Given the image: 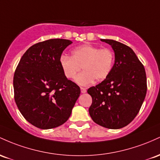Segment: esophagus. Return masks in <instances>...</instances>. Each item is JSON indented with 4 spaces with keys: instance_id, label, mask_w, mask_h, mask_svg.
I'll use <instances>...</instances> for the list:
<instances>
[{
    "instance_id": "1",
    "label": "esophagus",
    "mask_w": 160,
    "mask_h": 160,
    "mask_svg": "<svg viewBox=\"0 0 160 160\" xmlns=\"http://www.w3.org/2000/svg\"><path fill=\"white\" fill-rule=\"evenodd\" d=\"M86 91H87V90H86L85 88L81 87V92H82V94H85V93H86Z\"/></svg>"
}]
</instances>
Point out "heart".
Returning a JSON list of instances; mask_svg holds the SVG:
<instances>
[{"label": "heart", "mask_w": 160, "mask_h": 160, "mask_svg": "<svg viewBox=\"0 0 160 160\" xmlns=\"http://www.w3.org/2000/svg\"><path fill=\"white\" fill-rule=\"evenodd\" d=\"M115 61L114 53L109 48H100L91 44H83L72 51V57L62 55L60 65L66 78H75L80 85H88L92 82L105 80L110 75Z\"/></svg>", "instance_id": "obj_1"}]
</instances>
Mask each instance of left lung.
Segmentation results:
<instances>
[{
  "label": "left lung",
  "instance_id": "left-lung-1",
  "mask_svg": "<svg viewBox=\"0 0 160 160\" xmlns=\"http://www.w3.org/2000/svg\"><path fill=\"white\" fill-rule=\"evenodd\" d=\"M112 48L115 63L110 75L88 93L92 98L89 113L95 123L118 129L133 121L147 94L145 69L133 50L119 41L100 39Z\"/></svg>",
  "mask_w": 160,
  "mask_h": 160
}]
</instances>
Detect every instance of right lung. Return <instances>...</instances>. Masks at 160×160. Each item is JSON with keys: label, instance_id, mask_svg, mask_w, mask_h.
<instances>
[{"label": "right lung", "instance_id": "1", "mask_svg": "<svg viewBox=\"0 0 160 160\" xmlns=\"http://www.w3.org/2000/svg\"><path fill=\"white\" fill-rule=\"evenodd\" d=\"M66 39H49L30 47L19 60L13 76L14 99L27 121L41 129L67 121L81 90L67 79L60 65Z\"/></svg>", "mask_w": 160, "mask_h": 160}]
</instances>
